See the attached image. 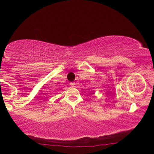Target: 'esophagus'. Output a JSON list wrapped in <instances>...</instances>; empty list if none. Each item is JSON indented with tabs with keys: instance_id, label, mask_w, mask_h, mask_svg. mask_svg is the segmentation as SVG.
Instances as JSON below:
<instances>
[{
	"instance_id": "esophagus-1",
	"label": "esophagus",
	"mask_w": 154,
	"mask_h": 154,
	"mask_svg": "<svg viewBox=\"0 0 154 154\" xmlns=\"http://www.w3.org/2000/svg\"><path fill=\"white\" fill-rule=\"evenodd\" d=\"M69 85H70L71 86H72V87H73V86H75V83H70V84H69Z\"/></svg>"
}]
</instances>
